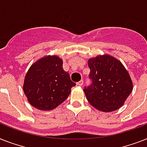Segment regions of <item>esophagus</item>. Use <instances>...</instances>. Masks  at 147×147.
Returning <instances> with one entry per match:
<instances>
[{
  "mask_svg": "<svg viewBox=\"0 0 147 147\" xmlns=\"http://www.w3.org/2000/svg\"><path fill=\"white\" fill-rule=\"evenodd\" d=\"M76 84H77V85H78V86H82V85H83V80L79 81V82L76 83Z\"/></svg>",
  "mask_w": 147,
  "mask_h": 147,
  "instance_id": "obj_1",
  "label": "esophagus"
}]
</instances>
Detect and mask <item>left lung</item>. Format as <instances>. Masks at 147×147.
<instances>
[{"label": "left lung", "mask_w": 147, "mask_h": 147, "mask_svg": "<svg viewBox=\"0 0 147 147\" xmlns=\"http://www.w3.org/2000/svg\"><path fill=\"white\" fill-rule=\"evenodd\" d=\"M88 65L92 83L84 92L88 102L103 112L122 107L132 92L133 82L121 61L105 54L89 59Z\"/></svg>", "instance_id": "1"}]
</instances>
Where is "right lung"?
<instances>
[{
  "mask_svg": "<svg viewBox=\"0 0 147 147\" xmlns=\"http://www.w3.org/2000/svg\"><path fill=\"white\" fill-rule=\"evenodd\" d=\"M62 59L46 55L32 64L24 78L23 90L28 102L41 111H50L66 100L76 85L62 68Z\"/></svg>",
  "mask_w": 147,
  "mask_h": 147,
  "instance_id": "add662e5",
  "label": "right lung"
}]
</instances>
